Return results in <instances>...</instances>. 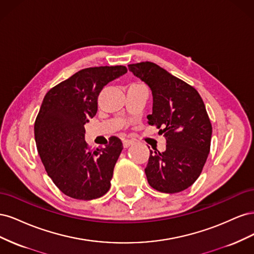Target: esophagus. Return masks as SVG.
Here are the masks:
<instances>
[{"instance_id":"obj_1","label":"esophagus","mask_w":254,"mask_h":254,"mask_svg":"<svg viewBox=\"0 0 254 254\" xmlns=\"http://www.w3.org/2000/svg\"><path fill=\"white\" fill-rule=\"evenodd\" d=\"M133 144V141L131 140H123V146H124L125 148H128L130 145Z\"/></svg>"}]
</instances>
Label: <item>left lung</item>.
Segmentation results:
<instances>
[{"label":"left lung","mask_w":254,"mask_h":254,"mask_svg":"<svg viewBox=\"0 0 254 254\" xmlns=\"http://www.w3.org/2000/svg\"><path fill=\"white\" fill-rule=\"evenodd\" d=\"M152 93L148 124L166 140V149L150 150L145 168L149 186L161 193L187 190L200 176L210 152L212 124L198 91L158 64L145 61L128 65Z\"/></svg>","instance_id":"1"}]
</instances>
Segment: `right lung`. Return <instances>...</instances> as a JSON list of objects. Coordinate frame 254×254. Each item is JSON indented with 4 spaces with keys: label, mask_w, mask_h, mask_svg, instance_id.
<instances>
[{
    "label": "right lung",
    "mask_w": 254,
    "mask_h": 254,
    "mask_svg": "<svg viewBox=\"0 0 254 254\" xmlns=\"http://www.w3.org/2000/svg\"><path fill=\"white\" fill-rule=\"evenodd\" d=\"M125 73L124 65L83 68L43 98L35 121L38 153L50 178L68 197L92 200L110 189L122 141L111 136L106 147L90 149L84 124L95 117L104 87Z\"/></svg>",
    "instance_id": "add662e5"
}]
</instances>
